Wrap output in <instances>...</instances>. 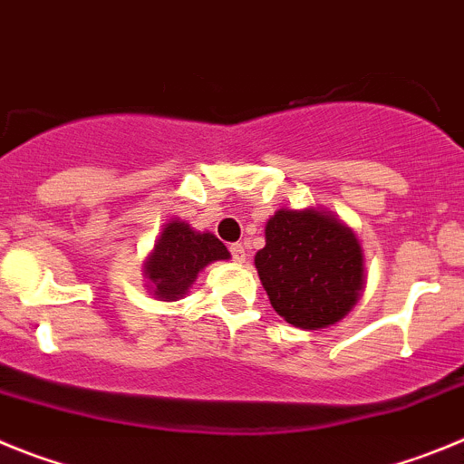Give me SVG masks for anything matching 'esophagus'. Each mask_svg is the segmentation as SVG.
<instances>
[{"label": "esophagus", "mask_w": 464, "mask_h": 464, "mask_svg": "<svg viewBox=\"0 0 464 464\" xmlns=\"http://www.w3.org/2000/svg\"><path fill=\"white\" fill-rule=\"evenodd\" d=\"M229 253H232L235 262H244L246 260V246L244 244H232V246H229Z\"/></svg>", "instance_id": "1"}]
</instances>
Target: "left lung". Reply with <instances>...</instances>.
<instances>
[{
	"mask_svg": "<svg viewBox=\"0 0 464 464\" xmlns=\"http://www.w3.org/2000/svg\"><path fill=\"white\" fill-rule=\"evenodd\" d=\"M256 269L274 311L299 330H323L358 304L364 253L332 211L278 208L265 225Z\"/></svg>",
	"mask_w": 464,
	"mask_h": 464,
	"instance_id": "8db88e82",
	"label": "left lung"
}]
</instances>
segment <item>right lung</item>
Masks as SVG:
<instances>
[{
    "label": "right lung",
    "mask_w": 464,
    "mask_h": 464,
    "mask_svg": "<svg viewBox=\"0 0 464 464\" xmlns=\"http://www.w3.org/2000/svg\"><path fill=\"white\" fill-rule=\"evenodd\" d=\"M218 260H229L223 241L211 232H197L186 220L171 218L162 225L153 251L143 260L146 290L160 302H179L192 288L197 274Z\"/></svg>",
    "instance_id": "obj_1"
}]
</instances>
